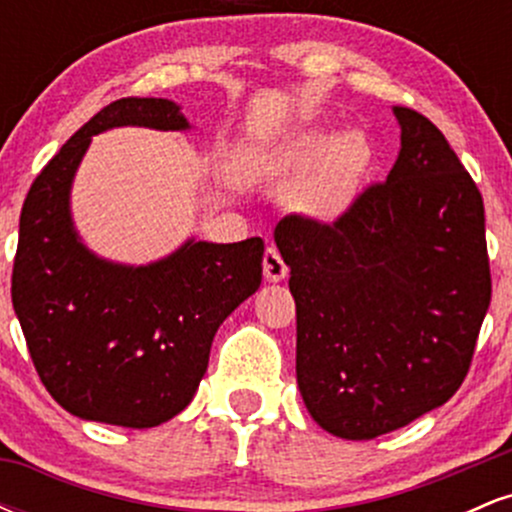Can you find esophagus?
Returning <instances> with one entry per match:
<instances>
[{"label": "esophagus", "instance_id": "34e87169", "mask_svg": "<svg viewBox=\"0 0 512 512\" xmlns=\"http://www.w3.org/2000/svg\"><path fill=\"white\" fill-rule=\"evenodd\" d=\"M262 267H264V276H267V281H281L286 279V274H289V267H286L284 257L279 255V250L274 248V245H269L267 252H264V260H262Z\"/></svg>", "mask_w": 512, "mask_h": 512}]
</instances>
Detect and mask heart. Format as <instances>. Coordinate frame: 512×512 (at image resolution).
<instances>
[{"mask_svg":"<svg viewBox=\"0 0 512 512\" xmlns=\"http://www.w3.org/2000/svg\"><path fill=\"white\" fill-rule=\"evenodd\" d=\"M368 139L361 132H303L276 144H255L240 151L238 170L245 178L286 180L291 185V209L315 221H332L349 207L356 187L370 166Z\"/></svg>","mask_w":512,"mask_h":512,"instance_id":"b5f03b06","label":"heart"}]
</instances>
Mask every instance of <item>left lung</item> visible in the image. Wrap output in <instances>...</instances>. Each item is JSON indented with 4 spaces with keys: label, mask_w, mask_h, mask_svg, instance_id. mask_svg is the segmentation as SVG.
I'll list each match as a JSON object with an SVG mask.
<instances>
[{
    "label": "left lung",
    "mask_w": 512,
    "mask_h": 512,
    "mask_svg": "<svg viewBox=\"0 0 512 512\" xmlns=\"http://www.w3.org/2000/svg\"><path fill=\"white\" fill-rule=\"evenodd\" d=\"M402 149L334 223L284 216L296 378L332 436L370 440L455 395L491 303L484 202L428 117L395 105Z\"/></svg>",
    "instance_id": "obj_1"
}]
</instances>
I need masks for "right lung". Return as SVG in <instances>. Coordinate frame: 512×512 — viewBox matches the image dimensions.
<instances>
[{
    "instance_id": "1",
    "label": "right lung",
    "mask_w": 512,
    "mask_h": 512,
    "mask_svg": "<svg viewBox=\"0 0 512 512\" xmlns=\"http://www.w3.org/2000/svg\"><path fill=\"white\" fill-rule=\"evenodd\" d=\"M190 129L166 98L105 105L40 170L19 221L11 301L55 402L86 421L151 428L180 414L207 373L214 334L262 284V238H190L129 267L81 243L69 192L91 137L113 127Z\"/></svg>"
}]
</instances>
